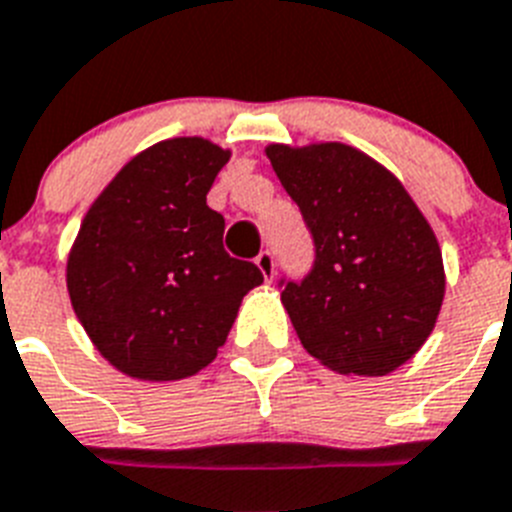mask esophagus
I'll use <instances>...</instances> for the list:
<instances>
[{"label":"esophagus","instance_id":"34e87169","mask_svg":"<svg viewBox=\"0 0 512 512\" xmlns=\"http://www.w3.org/2000/svg\"><path fill=\"white\" fill-rule=\"evenodd\" d=\"M257 268H260V273L265 276V281H273V273H276V257H273V252L270 249H263L260 255L255 257Z\"/></svg>","mask_w":512,"mask_h":512}]
</instances>
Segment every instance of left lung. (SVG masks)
Wrapping results in <instances>:
<instances>
[{
    "label": "left lung",
    "instance_id": "1",
    "mask_svg": "<svg viewBox=\"0 0 512 512\" xmlns=\"http://www.w3.org/2000/svg\"><path fill=\"white\" fill-rule=\"evenodd\" d=\"M265 153L315 244L307 276L278 283L304 349L341 375L380 377L409 362L445 296L440 244L422 210L351 145Z\"/></svg>",
    "mask_w": 512,
    "mask_h": 512
}]
</instances>
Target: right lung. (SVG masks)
Returning a JSON list of instances; mask_svg holds the SVG:
<instances>
[{
  "instance_id": "add662e5",
  "label": "right lung",
  "mask_w": 512,
  "mask_h": 512,
  "mask_svg": "<svg viewBox=\"0 0 512 512\" xmlns=\"http://www.w3.org/2000/svg\"><path fill=\"white\" fill-rule=\"evenodd\" d=\"M229 150L174 137L119 171L83 218L67 260L77 320L119 372L182 380L216 359L255 263L223 249L221 213L205 197Z\"/></svg>"
}]
</instances>
